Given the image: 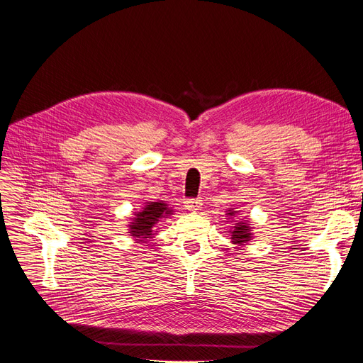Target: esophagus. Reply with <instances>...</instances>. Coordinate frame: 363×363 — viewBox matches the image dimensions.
I'll return each mask as SVG.
<instances>
[{
	"label": "esophagus",
	"instance_id": "obj_1",
	"mask_svg": "<svg viewBox=\"0 0 363 363\" xmlns=\"http://www.w3.org/2000/svg\"><path fill=\"white\" fill-rule=\"evenodd\" d=\"M184 206H185L186 211H189V212H197L199 208L203 206V203H201V200L189 199V200H185V201H184Z\"/></svg>",
	"mask_w": 363,
	"mask_h": 363
}]
</instances>
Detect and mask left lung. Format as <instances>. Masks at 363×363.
Segmentation results:
<instances>
[{"label":"left lung","mask_w":363,"mask_h":363,"mask_svg":"<svg viewBox=\"0 0 363 363\" xmlns=\"http://www.w3.org/2000/svg\"><path fill=\"white\" fill-rule=\"evenodd\" d=\"M238 213V211H235V208L230 207L226 211V219L230 220H234L235 215ZM231 235V242L233 244H237V245H247V242H250L255 235H253V226H250V222L249 219H240V220H235V223L231 226V231H228Z\"/></svg>","instance_id":"8db88e82"}]
</instances>
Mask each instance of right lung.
I'll use <instances>...</instances> for the list:
<instances>
[{"mask_svg":"<svg viewBox=\"0 0 363 363\" xmlns=\"http://www.w3.org/2000/svg\"><path fill=\"white\" fill-rule=\"evenodd\" d=\"M170 215H174V208L169 207L167 203L145 201L141 211L133 213L132 222L128 223V234L135 241L147 242V240L156 235L155 228L157 223Z\"/></svg>","mask_w":363,"mask_h":363,"instance_id":"1","label":"right lung"}]
</instances>
